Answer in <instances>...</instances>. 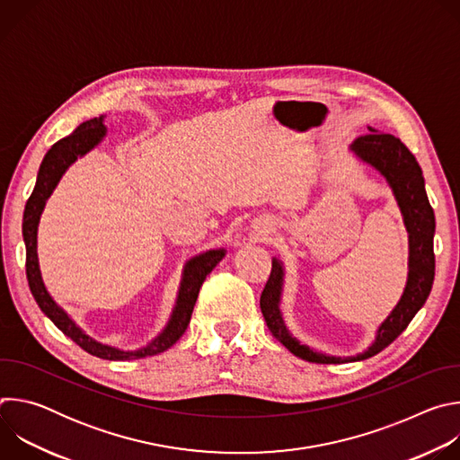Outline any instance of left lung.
Listing matches in <instances>:
<instances>
[{"instance_id":"obj_1","label":"left lung","mask_w":460,"mask_h":460,"mask_svg":"<svg viewBox=\"0 0 460 460\" xmlns=\"http://www.w3.org/2000/svg\"><path fill=\"white\" fill-rule=\"evenodd\" d=\"M371 133L357 138L351 144V153H355L364 164L376 169L393 190V196L401 208L404 226L410 242L408 258V282L399 304L393 307L387 318L378 325L373 344L355 357H332L311 349L309 346L298 342L293 337L284 322L280 302L284 291V264L280 258H273V268L270 280L261 291L260 309L266 318V323L273 337L286 346L295 357L316 362V364H341L369 358L387 348L395 341L426 304L433 279H435V254H433V234H435V215L429 206L424 176L419 162L410 153V149L393 135L380 133L373 127H367Z\"/></svg>"}]
</instances>
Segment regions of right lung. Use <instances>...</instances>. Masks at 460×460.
Wrapping results in <instances>:
<instances>
[{"label": "right lung", "instance_id": "right-lung-1", "mask_svg": "<svg viewBox=\"0 0 460 460\" xmlns=\"http://www.w3.org/2000/svg\"><path fill=\"white\" fill-rule=\"evenodd\" d=\"M103 119L105 118L100 116V118L84 121L82 125L76 127L73 135L56 142L47 151V155L40 165V171H38L34 190L31 194V199L27 200V206L23 211L22 231H23V242H25V249H27L25 268H27L29 288H31V293H32L36 304L54 322V325L63 335H67L82 349H85L87 353H91L94 357L107 358V360H133V358H144V357H153V355L164 353L185 333L194 304H196V298H199L200 288H202L206 277L217 268L218 261L226 256V249L224 247L209 249L206 252H200V254L192 256L190 260H187V264L183 266V273H181V282L178 288L176 304H174V309L171 313L167 325L164 327V332L155 341H151L147 346H144L137 351H123V349H118V348H112V346H107V344H102V342L91 339L82 330V327L54 302V298L49 295V291L43 284L40 261H38L40 218H41V213L45 209L49 196L56 189V185L61 180V176L65 174V171H67L78 158H82L89 151H93L105 138L107 127H105Z\"/></svg>", "mask_w": 460, "mask_h": 460}]
</instances>
